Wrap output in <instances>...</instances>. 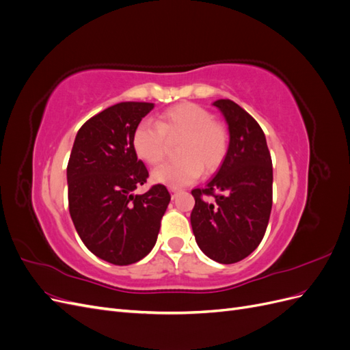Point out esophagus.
I'll list each match as a JSON object with an SVG mask.
<instances>
[{"mask_svg": "<svg viewBox=\"0 0 350 350\" xmlns=\"http://www.w3.org/2000/svg\"><path fill=\"white\" fill-rule=\"evenodd\" d=\"M179 193H181V189H178V188H171V196H172V198H175Z\"/></svg>", "mask_w": 350, "mask_h": 350, "instance_id": "esophagus-1", "label": "esophagus"}]
</instances>
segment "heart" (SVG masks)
<instances>
[{"label":"heart","instance_id":"obj_1","mask_svg":"<svg viewBox=\"0 0 350 350\" xmlns=\"http://www.w3.org/2000/svg\"><path fill=\"white\" fill-rule=\"evenodd\" d=\"M167 142H176V162L157 166L152 181L169 188L194 183L203 172H213L224 163L229 135L224 125L213 121L211 113L196 103H179L166 109L157 124L142 121L133 133V149L147 165L163 159Z\"/></svg>","mask_w":350,"mask_h":350}]
</instances>
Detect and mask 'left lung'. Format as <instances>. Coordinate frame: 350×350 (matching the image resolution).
<instances>
[{"label": "left lung", "instance_id": "8db88e82", "mask_svg": "<svg viewBox=\"0 0 350 350\" xmlns=\"http://www.w3.org/2000/svg\"><path fill=\"white\" fill-rule=\"evenodd\" d=\"M229 131L224 163L207 185L191 191V226L197 245L220 264L241 261L266 234L273 200L271 157L261 126L239 105L216 100ZM211 195L208 202L205 197Z\"/></svg>", "mask_w": 350, "mask_h": 350}]
</instances>
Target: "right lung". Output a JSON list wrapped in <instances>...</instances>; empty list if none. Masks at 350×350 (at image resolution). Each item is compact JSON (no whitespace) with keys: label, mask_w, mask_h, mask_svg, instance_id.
Here are the masks:
<instances>
[{"label":"right lung","mask_w":350,"mask_h":350,"mask_svg":"<svg viewBox=\"0 0 350 350\" xmlns=\"http://www.w3.org/2000/svg\"><path fill=\"white\" fill-rule=\"evenodd\" d=\"M154 103L121 102L84 122L67 166L68 208L90 252L115 266L149 254L171 201L165 185L135 194L149 172L133 149V133Z\"/></svg>","instance_id":"add662e5"}]
</instances>
